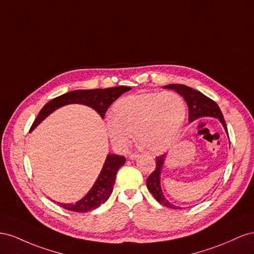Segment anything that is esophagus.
Here are the masks:
<instances>
[{
    "label": "esophagus",
    "mask_w": 254,
    "mask_h": 254,
    "mask_svg": "<svg viewBox=\"0 0 254 254\" xmlns=\"http://www.w3.org/2000/svg\"><path fill=\"white\" fill-rule=\"evenodd\" d=\"M140 155L138 154V153H136V152H134V153H129V155H128V157L131 158V159H135V158H137V157H139Z\"/></svg>",
    "instance_id": "obj_1"
}]
</instances>
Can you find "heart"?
I'll list each match as a JSON object with an SVG mask.
<instances>
[{
	"label": "heart",
	"instance_id": "obj_1",
	"mask_svg": "<svg viewBox=\"0 0 254 254\" xmlns=\"http://www.w3.org/2000/svg\"><path fill=\"white\" fill-rule=\"evenodd\" d=\"M186 117L184 100L173 91L142 92L118 100L106 129L116 147L136 141L152 153H163L176 142Z\"/></svg>",
	"mask_w": 254,
	"mask_h": 254
}]
</instances>
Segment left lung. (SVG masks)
Listing matches in <instances>:
<instances>
[{"mask_svg": "<svg viewBox=\"0 0 254 254\" xmlns=\"http://www.w3.org/2000/svg\"><path fill=\"white\" fill-rule=\"evenodd\" d=\"M165 88L176 90L179 95L182 96L186 101L188 106V121L192 122L193 120L201 118V117H215L218 118L223 125L224 128L228 133V128L226 126V121L223 119V115L220 111L219 106L215 103L212 99L204 96L198 90H194L190 87L181 85V84H170L167 86H164ZM165 161V154L156 157V167L154 171L151 173L149 178L147 179V187L149 191L153 194V197L158 201L159 203L164 206H167L170 208H178L177 206L172 205L170 202L164 197L161 182H159V176H161V170L163 167V164Z\"/></svg>", "mask_w": 254, "mask_h": 254, "instance_id": "obj_1", "label": "left lung"}]
</instances>
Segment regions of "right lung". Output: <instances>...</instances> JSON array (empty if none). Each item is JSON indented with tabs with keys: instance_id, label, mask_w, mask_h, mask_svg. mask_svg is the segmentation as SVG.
Listing matches in <instances>:
<instances>
[{
	"instance_id": "1",
	"label": "right lung",
	"mask_w": 254,
	"mask_h": 254,
	"mask_svg": "<svg viewBox=\"0 0 254 254\" xmlns=\"http://www.w3.org/2000/svg\"><path fill=\"white\" fill-rule=\"evenodd\" d=\"M129 89H131L129 87L118 86L106 89L74 90L64 93V95H62L60 97H56L41 108L37 118L33 122L31 131L37 127L39 123L53 111L57 110V108H60L61 106L71 103L88 105L92 108H95V110L101 115V117L104 118L108 107L112 105L114 101L117 100L122 93L128 91ZM125 163V156L116 154L107 155L103 169L101 171L98 180L96 181L95 185L92 186L89 192L87 193L82 200H79L74 204H59L62 207L68 209V211L78 213H86L99 207L110 198L114 188L116 175H117L118 169Z\"/></svg>"
}]
</instances>
